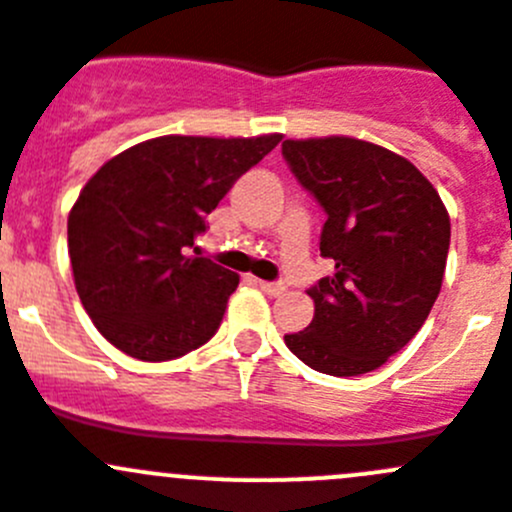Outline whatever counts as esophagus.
I'll return each instance as SVG.
<instances>
[{
  "instance_id": "obj_1",
  "label": "esophagus",
  "mask_w": 512,
  "mask_h": 512,
  "mask_svg": "<svg viewBox=\"0 0 512 512\" xmlns=\"http://www.w3.org/2000/svg\"><path fill=\"white\" fill-rule=\"evenodd\" d=\"M261 292L271 294V297H279V294L287 292V284L284 281H259Z\"/></svg>"
}]
</instances>
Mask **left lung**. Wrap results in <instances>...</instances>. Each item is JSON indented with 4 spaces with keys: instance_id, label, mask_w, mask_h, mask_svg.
Wrapping results in <instances>:
<instances>
[{
    "instance_id": "1",
    "label": "left lung",
    "mask_w": 512,
    "mask_h": 512,
    "mask_svg": "<svg viewBox=\"0 0 512 512\" xmlns=\"http://www.w3.org/2000/svg\"><path fill=\"white\" fill-rule=\"evenodd\" d=\"M281 154L327 220L320 253L335 274L307 289L314 317L284 335L320 373L348 378L406 348L442 289L449 215L409 159L350 137L287 139Z\"/></svg>"
}]
</instances>
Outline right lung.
<instances>
[{"label": "right lung", "mask_w": 512, "mask_h": 512, "mask_svg": "<svg viewBox=\"0 0 512 512\" xmlns=\"http://www.w3.org/2000/svg\"><path fill=\"white\" fill-rule=\"evenodd\" d=\"M279 142L149 139L86 182L68 215L70 266L88 317L121 353L162 363L218 332L238 274L190 248L225 192Z\"/></svg>", "instance_id": "obj_1"}]
</instances>
